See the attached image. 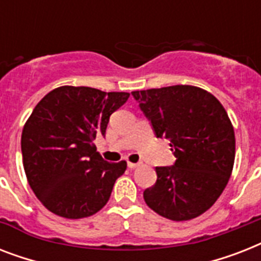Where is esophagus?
Masks as SVG:
<instances>
[{
    "mask_svg": "<svg viewBox=\"0 0 261 261\" xmlns=\"http://www.w3.org/2000/svg\"><path fill=\"white\" fill-rule=\"evenodd\" d=\"M141 164L139 163H127V167L130 168V169H135V168H138Z\"/></svg>",
    "mask_w": 261,
    "mask_h": 261,
    "instance_id": "esophagus-1",
    "label": "esophagus"
}]
</instances>
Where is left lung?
Here are the masks:
<instances>
[{
  "instance_id": "left-lung-1",
  "label": "left lung",
  "mask_w": 261,
  "mask_h": 261,
  "mask_svg": "<svg viewBox=\"0 0 261 261\" xmlns=\"http://www.w3.org/2000/svg\"><path fill=\"white\" fill-rule=\"evenodd\" d=\"M157 138H168L176 157L157 167V181L143 191L151 210L172 221H190L210 208L230 178L234 128L218 98L191 85L131 92Z\"/></svg>"
}]
</instances>
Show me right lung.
<instances>
[{"label": "right lung", "mask_w": 261, "mask_h": 261, "mask_svg": "<svg viewBox=\"0 0 261 261\" xmlns=\"http://www.w3.org/2000/svg\"><path fill=\"white\" fill-rule=\"evenodd\" d=\"M128 97L126 92L66 85L35 107L22 128V165L47 210L80 219L106 206L127 163L104 161L93 141L106 135L110 116Z\"/></svg>", "instance_id": "obj_1"}]
</instances>
